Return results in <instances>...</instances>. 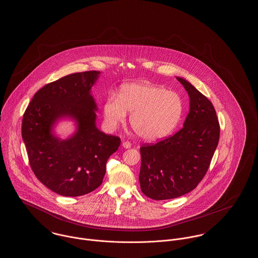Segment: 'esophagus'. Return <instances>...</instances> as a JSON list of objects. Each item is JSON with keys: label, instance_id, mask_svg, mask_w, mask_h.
Masks as SVG:
<instances>
[{"label": "esophagus", "instance_id": "34e87169", "mask_svg": "<svg viewBox=\"0 0 258 258\" xmlns=\"http://www.w3.org/2000/svg\"><path fill=\"white\" fill-rule=\"evenodd\" d=\"M122 146H123V148H125V149H128V148L132 147V144H131V142H128V141H123Z\"/></svg>", "mask_w": 258, "mask_h": 258}]
</instances>
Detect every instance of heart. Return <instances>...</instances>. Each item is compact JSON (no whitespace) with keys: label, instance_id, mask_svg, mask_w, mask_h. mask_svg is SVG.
<instances>
[{"label":"heart","instance_id":"heart-1","mask_svg":"<svg viewBox=\"0 0 258 258\" xmlns=\"http://www.w3.org/2000/svg\"><path fill=\"white\" fill-rule=\"evenodd\" d=\"M132 112L130 123L142 139L153 141L165 137L177 126L183 112L181 97L165 88L148 82L130 83L121 88L119 97L111 95L103 105L104 122L115 130Z\"/></svg>","mask_w":258,"mask_h":258}]
</instances>
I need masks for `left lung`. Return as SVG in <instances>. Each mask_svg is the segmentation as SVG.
Segmentation results:
<instances>
[{
    "label": "left lung",
    "mask_w": 258,
    "mask_h": 258,
    "mask_svg": "<svg viewBox=\"0 0 258 258\" xmlns=\"http://www.w3.org/2000/svg\"><path fill=\"white\" fill-rule=\"evenodd\" d=\"M176 78L189 97L183 127L156 144L140 148V187L155 200L182 197L195 189L208 170L220 138L212 102L188 81Z\"/></svg>",
    "instance_id": "obj_1"
}]
</instances>
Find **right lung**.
I'll list each match as a JSON object with an SVG mask.
<instances>
[{
    "label": "right lung",
    "mask_w": 258,
    "mask_h": 258,
    "mask_svg": "<svg viewBox=\"0 0 258 258\" xmlns=\"http://www.w3.org/2000/svg\"><path fill=\"white\" fill-rule=\"evenodd\" d=\"M100 72L70 74L42 87L25 111L24 140L32 170L52 191L80 197L98 187L106 162L121 144L118 136L97 127L98 106L91 94ZM61 118H71L77 131L67 140L54 135Z\"/></svg>",
    "instance_id": "add662e5"
}]
</instances>
